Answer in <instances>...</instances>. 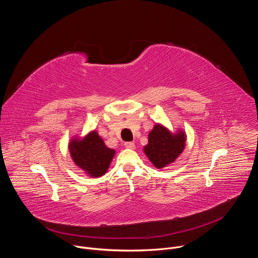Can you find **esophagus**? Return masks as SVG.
<instances>
[{
  "mask_svg": "<svg viewBox=\"0 0 258 258\" xmlns=\"http://www.w3.org/2000/svg\"><path fill=\"white\" fill-rule=\"evenodd\" d=\"M124 146H125V148H127V149H131V150L135 149V144L133 142H126L124 144Z\"/></svg>",
  "mask_w": 258,
  "mask_h": 258,
  "instance_id": "obj_1",
  "label": "esophagus"
}]
</instances>
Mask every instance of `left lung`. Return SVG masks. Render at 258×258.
Wrapping results in <instances>:
<instances>
[{"mask_svg": "<svg viewBox=\"0 0 258 258\" xmlns=\"http://www.w3.org/2000/svg\"><path fill=\"white\" fill-rule=\"evenodd\" d=\"M186 137L185 132L171 134L165 126L156 123L149 133L144 152L156 168H163L174 162L185 149Z\"/></svg>", "mask_w": 258, "mask_h": 258, "instance_id": "1", "label": "left lung"}]
</instances>
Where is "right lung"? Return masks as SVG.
I'll return each instance as SVG.
<instances>
[{"instance_id": "right-lung-1", "label": "right lung", "mask_w": 258, "mask_h": 258, "mask_svg": "<svg viewBox=\"0 0 258 258\" xmlns=\"http://www.w3.org/2000/svg\"><path fill=\"white\" fill-rule=\"evenodd\" d=\"M68 148L75 163L93 177H99L106 173L115 154L113 149L106 147L96 131L89 133L81 140L72 139Z\"/></svg>"}]
</instances>
